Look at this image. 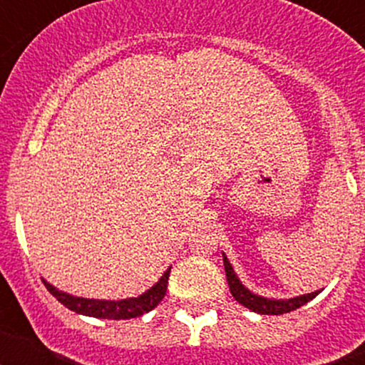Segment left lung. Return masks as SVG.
Here are the masks:
<instances>
[{
  "label": "left lung",
  "instance_id": "obj_1",
  "mask_svg": "<svg viewBox=\"0 0 365 365\" xmlns=\"http://www.w3.org/2000/svg\"><path fill=\"white\" fill-rule=\"evenodd\" d=\"M222 261H225V272H227V279H228V287H230V292L241 305L245 307L252 309L254 312H259V314H272V316H278V314H285V312H291L299 309L302 305H305L307 302H311L316 294L320 291L311 292V294H305V296H298V298H292V299H267V298H261V296L252 294V292L245 289L241 285V282L237 279V276L234 274L232 270V265L228 263L227 256H222Z\"/></svg>",
  "mask_w": 365,
  "mask_h": 365
}]
</instances>
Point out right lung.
Returning a JSON list of instances; mask_svg holds the SVG:
<instances>
[{
    "label": "right lung",
    "mask_w": 365,
    "mask_h": 365,
    "mask_svg": "<svg viewBox=\"0 0 365 365\" xmlns=\"http://www.w3.org/2000/svg\"><path fill=\"white\" fill-rule=\"evenodd\" d=\"M168 279H170V269L164 272L163 278L159 279L157 285H153L148 292H144L138 298L120 299V302H104V299H86V298H74V296L66 294L62 291H56L51 283L43 282L47 291L58 299V302L66 305L71 311L78 312V314L95 316V318H106V320H130L143 316L144 312H150L160 303L168 289Z\"/></svg>",
    "instance_id": "right-lung-1"
}]
</instances>
